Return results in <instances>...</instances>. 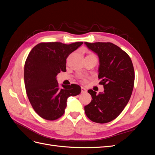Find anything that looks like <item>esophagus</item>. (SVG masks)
Instances as JSON below:
<instances>
[{"mask_svg":"<svg viewBox=\"0 0 155 155\" xmlns=\"http://www.w3.org/2000/svg\"><path fill=\"white\" fill-rule=\"evenodd\" d=\"M87 91V89L85 88H84L83 87H81V93L84 94V93H86Z\"/></svg>","mask_w":155,"mask_h":155,"instance_id":"esophagus-1","label":"esophagus"}]
</instances>
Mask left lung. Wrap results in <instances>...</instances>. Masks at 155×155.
<instances>
[{
	"label": "left lung",
	"mask_w": 155,
	"mask_h": 155,
	"mask_svg": "<svg viewBox=\"0 0 155 155\" xmlns=\"http://www.w3.org/2000/svg\"><path fill=\"white\" fill-rule=\"evenodd\" d=\"M85 44L99 57V84L104 88L99 94L92 89L88 91L92 101L85 106V114L94 122H110L123 111L132 94L134 83L132 61L125 51L112 43Z\"/></svg>",
	"instance_id": "1"
}]
</instances>
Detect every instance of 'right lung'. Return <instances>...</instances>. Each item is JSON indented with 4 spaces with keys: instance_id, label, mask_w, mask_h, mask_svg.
<instances>
[{
    "instance_id": "1",
    "label": "right lung",
    "mask_w": 155,
    "mask_h": 155,
    "mask_svg": "<svg viewBox=\"0 0 155 155\" xmlns=\"http://www.w3.org/2000/svg\"><path fill=\"white\" fill-rule=\"evenodd\" d=\"M83 43H41L28 55L24 72L26 91L33 109L43 119L59 118L64 114L68 97L80 94L81 87L76 84L60 88L56 76L60 72H66L68 56Z\"/></svg>"
}]
</instances>
